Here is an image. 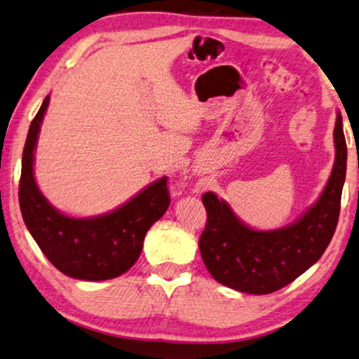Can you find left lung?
Here are the masks:
<instances>
[{
    "label": "left lung",
    "mask_w": 359,
    "mask_h": 359,
    "mask_svg": "<svg viewBox=\"0 0 359 359\" xmlns=\"http://www.w3.org/2000/svg\"><path fill=\"white\" fill-rule=\"evenodd\" d=\"M335 163L324 191L298 220L277 230H254L228 202L205 192L207 223L199 240L202 261L217 282L236 292L267 294L287 287L319 261L334 236L346 175L340 111L334 129Z\"/></svg>",
    "instance_id": "8db88e82"
}]
</instances>
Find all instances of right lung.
Returning <instances> with one entry per match:
<instances>
[{
  "label": "right lung",
  "mask_w": 359,
  "mask_h": 359,
  "mask_svg": "<svg viewBox=\"0 0 359 359\" xmlns=\"http://www.w3.org/2000/svg\"><path fill=\"white\" fill-rule=\"evenodd\" d=\"M50 95L30 123L22 152L19 205L41 252L67 277L100 282L128 272L142 251L145 233L170 205L167 176L154 181L108 214L76 218L55 209L34 176V152Z\"/></svg>",
  "instance_id": "obj_1"
}]
</instances>
